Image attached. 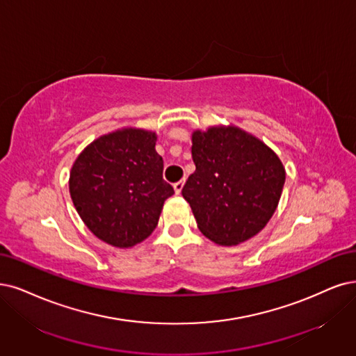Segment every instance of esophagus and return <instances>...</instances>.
Wrapping results in <instances>:
<instances>
[{"instance_id": "34e87169", "label": "esophagus", "mask_w": 356, "mask_h": 356, "mask_svg": "<svg viewBox=\"0 0 356 356\" xmlns=\"http://www.w3.org/2000/svg\"><path fill=\"white\" fill-rule=\"evenodd\" d=\"M183 186H185V179H181V180H179V181L175 183V192L179 195V193L181 192Z\"/></svg>"}]
</instances>
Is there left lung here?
<instances>
[{
  "instance_id": "left-lung-1",
  "label": "left lung",
  "mask_w": 356,
  "mask_h": 356,
  "mask_svg": "<svg viewBox=\"0 0 356 356\" xmlns=\"http://www.w3.org/2000/svg\"><path fill=\"white\" fill-rule=\"evenodd\" d=\"M196 170L181 189L198 229L218 245L252 238L277 208L286 173L266 143L236 127L192 135Z\"/></svg>"
}]
</instances>
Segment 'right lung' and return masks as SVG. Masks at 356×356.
I'll list each match as a JSON object with an SVG mask.
<instances>
[{
    "mask_svg": "<svg viewBox=\"0 0 356 356\" xmlns=\"http://www.w3.org/2000/svg\"><path fill=\"white\" fill-rule=\"evenodd\" d=\"M155 140L152 131L118 130L92 142L72 167L69 188L77 214L113 246L130 248L147 239L164 201L175 193L163 179Z\"/></svg>",
    "mask_w": 356,
    "mask_h": 356,
    "instance_id": "right-lung-1",
    "label": "right lung"
}]
</instances>
